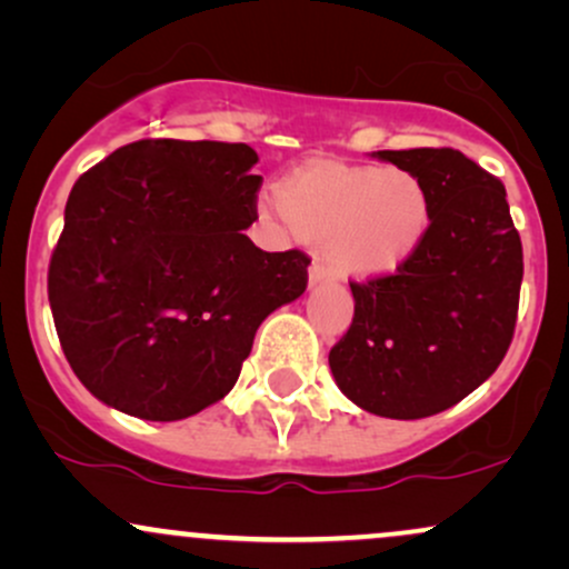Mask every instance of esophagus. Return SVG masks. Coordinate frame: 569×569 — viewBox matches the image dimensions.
<instances>
[{"instance_id":"1","label":"esophagus","mask_w":569,"mask_h":569,"mask_svg":"<svg viewBox=\"0 0 569 569\" xmlns=\"http://www.w3.org/2000/svg\"><path fill=\"white\" fill-rule=\"evenodd\" d=\"M331 278V270L326 267L321 259H316V262L310 264V286H318V283H326V280Z\"/></svg>"}]
</instances>
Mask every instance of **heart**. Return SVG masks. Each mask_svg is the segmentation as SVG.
<instances>
[{"instance_id":"obj_1","label":"heart","mask_w":569,"mask_h":569,"mask_svg":"<svg viewBox=\"0 0 569 569\" xmlns=\"http://www.w3.org/2000/svg\"><path fill=\"white\" fill-rule=\"evenodd\" d=\"M278 213L293 238L318 243L337 270L393 276L415 259L430 230L428 189L407 168H299L278 184Z\"/></svg>"}]
</instances>
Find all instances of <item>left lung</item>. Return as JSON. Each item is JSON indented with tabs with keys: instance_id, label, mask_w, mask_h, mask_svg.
I'll list each match as a JSON object with an SVG mask.
<instances>
[{
	"instance_id": "left-lung-1",
	"label": "left lung",
	"mask_w": 569,
	"mask_h": 569,
	"mask_svg": "<svg viewBox=\"0 0 569 569\" xmlns=\"http://www.w3.org/2000/svg\"><path fill=\"white\" fill-rule=\"evenodd\" d=\"M430 198V230L393 276L350 280L356 312L329 352L331 375L361 409L420 420L495 375L513 339L525 276L506 187L457 149H382Z\"/></svg>"
}]
</instances>
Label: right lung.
Here are the masks:
<instances>
[{"label": "right lung", "mask_w": 569, "mask_h": 569, "mask_svg": "<svg viewBox=\"0 0 569 569\" xmlns=\"http://www.w3.org/2000/svg\"><path fill=\"white\" fill-rule=\"evenodd\" d=\"M257 160L248 143L141 139L71 187L48 299L98 401L154 422L198 415L238 382L259 323L305 293L310 257L243 232Z\"/></svg>", "instance_id": "1"}]
</instances>
